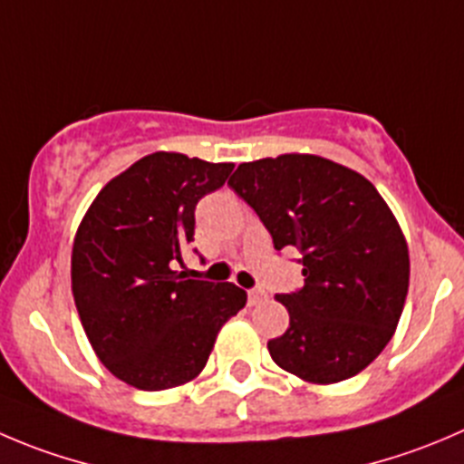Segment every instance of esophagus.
<instances>
[{
  "label": "esophagus",
  "mask_w": 464,
  "mask_h": 464,
  "mask_svg": "<svg viewBox=\"0 0 464 464\" xmlns=\"http://www.w3.org/2000/svg\"><path fill=\"white\" fill-rule=\"evenodd\" d=\"M266 301V291L262 286H255V289L248 291V303L250 305H259V303Z\"/></svg>",
  "instance_id": "esophagus-1"
}]
</instances>
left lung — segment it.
Instances as JSON below:
<instances>
[{
  "instance_id": "left-lung-1",
  "label": "left lung",
  "mask_w": 464,
  "mask_h": 464,
  "mask_svg": "<svg viewBox=\"0 0 464 464\" xmlns=\"http://www.w3.org/2000/svg\"><path fill=\"white\" fill-rule=\"evenodd\" d=\"M229 187L276 250H301L305 285L276 298L289 328L268 342L273 362L316 385L369 367L399 325L410 282L408 244L367 178L316 154L241 163Z\"/></svg>"
}]
</instances>
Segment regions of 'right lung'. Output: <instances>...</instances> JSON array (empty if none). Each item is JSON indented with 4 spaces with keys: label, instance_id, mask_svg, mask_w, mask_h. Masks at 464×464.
<instances>
[{
    "label": "right lung",
    "instance_id": "obj_1",
    "mask_svg": "<svg viewBox=\"0 0 464 464\" xmlns=\"http://www.w3.org/2000/svg\"><path fill=\"white\" fill-rule=\"evenodd\" d=\"M235 163L154 152L97 193L72 246V295L92 351L127 385L170 390L205 369L216 334L246 305L232 282L173 271L193 241L196 205Z\"/></svg>",
    "mask_w": 464,
    "mask_h": 464
}]
</instances>
